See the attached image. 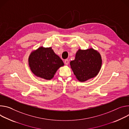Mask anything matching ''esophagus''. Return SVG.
I'll list each match as a JSON object with an SVG mask.
<instances>
[{
    "instance_id": "1",
    "label": "esophagus",
    "mask_w": 129,
    "mask_h": 129,
    "mask_svg": "<svg viewBox=\"0 0 129 129\" xmlns=\"http://www.w3.org/2000/svg\"><path fill=\"white\" fill-rule=\"evenodd\" d=\"M69 60L68 59H66L65 60H64V63L66 64V65H68V64H69Z\"/></svg>"
}]
</instances>
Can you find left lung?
<instances>
[{"label": "left lung", "mask_w": 129, "mask_h": 129, "mask_svg": "<svg viewBox=\"0 0 129 129\" xmlns=\"http://www.w3.org/2000/svg\"><path fill=\"white\" fill-rule=\"evenodd\" d=\"M102 64L100 53L93 48L79 49L75 58L70 62L71 68L76 78L84 82L97 76Z\"/></svg>", "instance_id": "obj_1"}]
</instances>
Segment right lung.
Masks as SVG:
<instances>
[{
	"instance_id": "obj_1",
	"label": "right lung",
	"mask_w": 129,
	"mask_h": 129,
	"mask_svg": "<svg viewBox=\"0 0 129 129\" xmlns=\"http://www.w3.org/2000/svg\"><path fill=\"white\" fill-rule=\"evenodd\" d=\"M28 64L36 76L46 80L53 78L55 73L64 63L51 47H40L33 51L28 57Z\"/></svg>"
}]
</instances>
